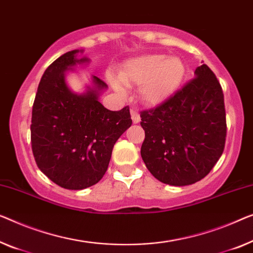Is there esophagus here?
<instances>
[{
  "mask_svg": "<svg viewBox=\"0 0 253 253\" xmlns=\"http://www.w3.org/2000/svg\"><path fill=\"white\" fill-rule=\"evenodd\" d=\"M130 115H131V120H133L134 124H138L141 122V117H139V114L136 110H130Z\"/></svg>",
  "mask_w": 253,
  "mask_h": 253,
  "instance_id": "esophagus-1",
  "label": "esophagus"
}]
</instances>
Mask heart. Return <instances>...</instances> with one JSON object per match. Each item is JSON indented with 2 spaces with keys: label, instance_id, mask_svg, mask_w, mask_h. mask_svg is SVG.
Masks as SVG:
<instances>
[{
  "label": "heart",
  "instance_id": "1",
  "mask_svg": "<svg viewBox=\"0 0 253 253\" xmlns=\"http://www.w3.org/2000/svg\"><path fill=\"white\" fill-rule=\"evenodd\" d=\"M185 73V65L178 56L143 54L126 61L119 71V78L111 77L110 83L122 95L126 94L125 85H138L139 100L154 107L175 93Z\"/></svg>",
  "mask_w": 253,
  "mask_h": 253
}]
</instances>
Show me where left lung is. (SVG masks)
<instances>
[{
    "instance_id": "1",
    "label": "left lung",
    "mask_w": 253,
    "mask_h": 253,
    "mask_svg": "<svg viewBox=\"0 0 253 253\" xmlns=\"http://www.w3.org/2000/svg\"><path fill=\"white\" fill-rule=\"evenodd\" d=\"M194 75L165 102L141 112L142 159L151 174L168 185H191L205 178L225 148L223 89L207 65Z\"/></svg>"
}]
</instances>
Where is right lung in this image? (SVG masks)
<instances>
[{
    "label": "right lung",
    "instance_id": "1",
    "mask_svg": "<svg viewBox=\"0 0 253 253\" xmlns=\"http://www.w3.org/2000/svg\"><path fill=\"white\" fill-rule=\"evenodd\" d=\"M83 50L62 54L41 78L33 104L30 138L37 167L56 185L83 190L96 184L107 171L117 142L131 125L129 108L110 111L99 96L108 85L93 76V87L74 93L65 73L88 62L77 59Z\"/></svg>",
    "mask_w": 253,
    "mask_h": 253
}]
</instances>
